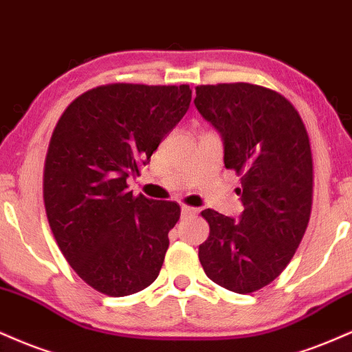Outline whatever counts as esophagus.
<instances>
[{
    "instance_id": "34e87169",
    "label": "esophagus",
    "mask_w": 352,
    "mask_h": 352,
    "mask_svg": "<svg viewBox=\"0 0 352 352\" xmlns=\"http://www.w3.org/2000/svg\"><path fill=\"white\" fill-rule=\"evenodd\" d=\"M197 210L191 208V206H183L181 208V217H191V216H196Z\"/></svg>"
}]
</instances>
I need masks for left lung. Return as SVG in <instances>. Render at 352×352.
Returning <instances> with one entry per match:
<instances>
[{"label": "left lung", "mask_w": 352, "mask_h": 352, "mask_svg": "<svg viewBox=\"0 0 352 352\" xmlns=\"http://www.w3.org/2000/svg\"><path fill=\"white\" fill-rule=\"evenodd\" d=\"M194 105L221 133L224 164L241 176L239 221L206 209L199 260L214 283L235 293L267 287L285 270L307 230L313 158L300 113L282 94L245 82L196 87Z\"/></svg>", "instance_id": "1"}]
</instances>
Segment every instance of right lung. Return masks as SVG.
I'll list each match as a JSON object with an SVG mask.
<instances>
[{"instance_id": "obj_1", "label": "right lung", "mask_w": 352, "mask_h": 352, "mask_svg": "<svg viewBox=\"0 0 352 352\" xmlns=\"http://www.w3.org/2000/svg\"><path fill=\"white\" fill-rule=\"evenodd\" d=\"M191 94L189 85H100L54 128L43 184L49 226L69 265L103 295H133L160 275L179 204L133 196L126 179L150 163Z\"/></svg>"}]
</instances>
